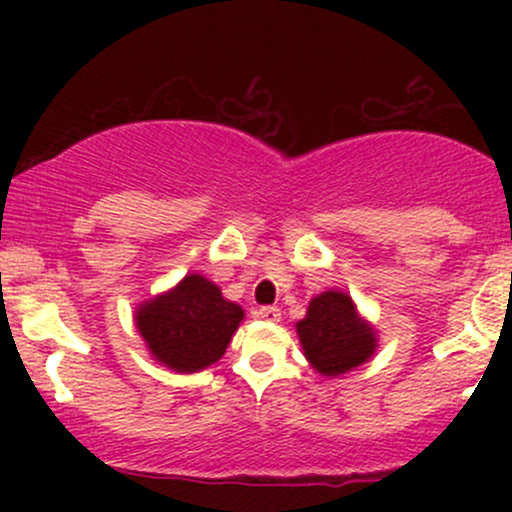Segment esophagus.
Returning a JSON list of instances; mask_svg holds the SVG:
<instances>
[{
    "label": "esophagus",
    "instance_id": "esophagus-1",
    "mask_svg": "<svg viewBox=\"0 0 512 512\" xmlns=\"http://www.w3.org/2000/svg\"><path fill=\"white\" fill-rule=\"evenodd\" d=\"M262 317V320L267 322H279L281 320V310L276 308V305H264V308H260V313H257Z\"/></svg>",
    "mask_w": 512,
    "mask_h": 512
}]
</instances>
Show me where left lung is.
<instances>
[{
	"mask_svg": "<svg viewBox=\"0 0 512 512\" xmlns=\"http://www.w3.org/2000/svg\"><path fill=\"white\" fill-rule=\"evenodd\" d=\"M305 361L325 378L349 373L378 351V332L358 313L346 291H322L310 298L308 313L296 322Z\"/></svg>",
	"mask_w": 512,
	"mask_h": 512,
	"instance_id": "obj_1",
	"label": "left lung"
}]
</instances>
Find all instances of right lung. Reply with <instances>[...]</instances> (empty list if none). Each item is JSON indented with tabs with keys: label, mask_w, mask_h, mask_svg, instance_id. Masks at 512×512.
I'll return each instance as SVG.
<instances>
[{
	"label": "right lung",
	"mask_w": 512,
	"mask_h": 512,
	"mask_svg": "<svg viewBox=\"0 0 512 512\" xmlns=\"http://www.w3.org/2000/svg\"><path fill=\"white\" fill-rule=\"evenodd\" d=\"M245 310L223 298L202 274L182 276L173 289L134 308V325L151 358L175 373H199L226 354Z\"/></svg>",
	"instance_id": "add662e5"
}]
</instances>
